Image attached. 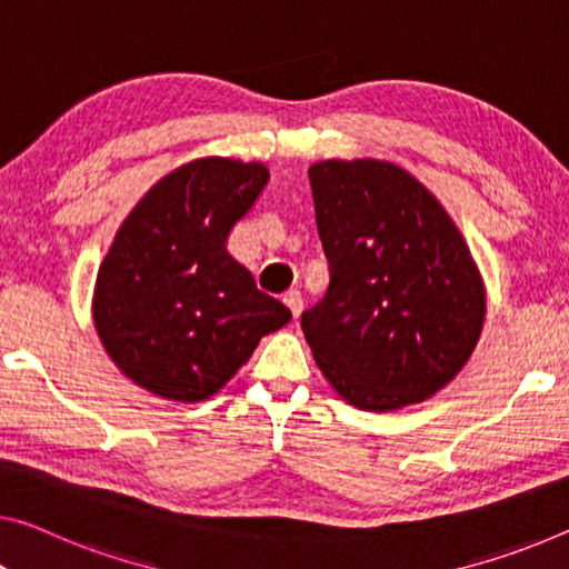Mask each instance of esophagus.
<instances>
[{"label":"esophagus","instance_id":"obj_1","mask_svg":"<svg viewBox=\"0 0 569 569\" xmlns=\"http://www.w3.org/2000/svg\"><path fill=\"white\" fill-rule=\"evenodd\" d=\"M282 300H284V305H287V308H290V312H292V318L297 320V315H300L302 312V295L300 292H297V290H290V292H284V297H282Z\"/></svg>","mask_w":569,"mask_h":569}]
</instances>
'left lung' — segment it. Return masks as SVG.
<instances>
[{
	"label": "left lung",
	"instance_id": "left-lung-1",
	"mask_svg": "<svg viewBox=\"0 0 569 569\" xmlns=\"http://www.w3.org/2000/svg\"><path fill=\"white\" fill-rule=\"evenodd\" d=\"M330 284L300 326L338 395L371 412L432 397L478 343L486 297L435 196L397 164L310 168Z\"/></svg>",
	"mask_w": 569,
	"mask_h": 569
}]
</instances>
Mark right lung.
Masks as SVG:
<instances>
[{
    "label": "right lung",
    "instance_id": "obj_1",
    "mask_svg": "<svg viewBox=\"0 0 569 569\" xmlns=\"http://www.w3.org/2000/svg\"><path fill=\"white\" fill-rule=\"evenodd\" d=\"M267 180L257 162H188L119 229L96 277L93 320L113 363L152 395L208 399L292 318L226 251Z\"/></svg>",
    "mask_w": 569,
    "mask_h": 569
}]
</instances>
